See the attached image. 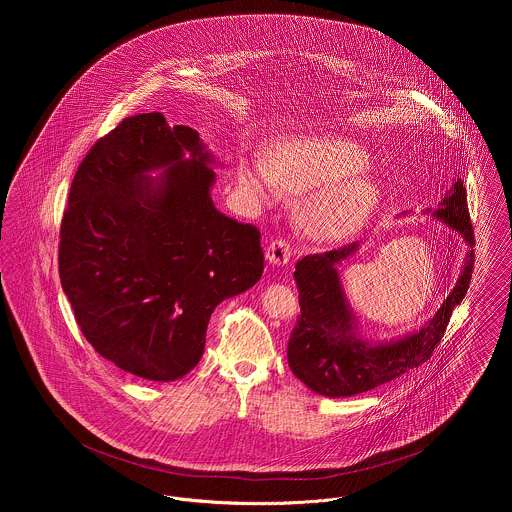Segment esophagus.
Segmentation results:
<instances>
[{
	"label": "esophagus",
	"instance_id": "obj_1",
	"mask_svg": "<svg viewBox=\"0 0 512 512\" xmlns=\"http://www.w3.org/2000/svg\"><path fill=\"white\" fill-rule=\"evenodd\" d=\"M290 256H292V248H290V244L286 242V240H282V238H276V240H272L268 246H266V258H268V262H272V264H286V262H290Z\"/></svg>",
	"mask_w": 512,
	"mask_h": 512
}]
</instances>
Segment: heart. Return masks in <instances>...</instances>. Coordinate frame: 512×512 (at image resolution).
Returning <instances> with one entry per match:
<instances>
[{
	"mask_svg": "<svg viewBox=\"0 0 512 512\" xmlns=\"http://www.w3.org/2000/svg\"><path fill=\"white\" fill-rule=\"evenodd\" d=\"M368 157L357 144L335 136H293L272 147L268 161L240 167V183L260 199L284 191L311 195L303 209V228L319 240L353 232L378 199V187L363 175Z\"/></svg>",
	"mask_w": 512,
	"mask_h": 512,
	"instance_id": "b5f03b06",
	"label": "heart"
}]
</instances>
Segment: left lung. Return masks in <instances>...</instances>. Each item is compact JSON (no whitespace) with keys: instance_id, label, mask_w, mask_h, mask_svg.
<instances>
[{"instance_id":"obj_1","label":"left lung","mask_w":512,"mask_h":512,"mask_svg":"<svg viewBox=\"0 0 512 512\" xmlns=\"http://www.w3.org/2000/svg\"><path fill=\"white\" fill-rule=\"evenodd\" d=\"M432 217L463 236L469 246L465 266L438 313L420 331L396 341L368 343L357 335V321L341 286L339 264L359 250V242L305 256L295 264L293 278L301 311L288 343V363L293 374L313 392L331 398L361 394L402 376L434 355L453 307L469 290L475 262V234L461 179L453 183Z\"/></svg>"}]
</instances>
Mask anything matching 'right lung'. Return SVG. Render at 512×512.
I'll use <instances>...</instances> for the list:
<instances>
[{
  "label": "right lung",
  "instance_id": "add662e5",
  "mask_svg": "<svg viewBox=\"0 0 512 512\" xmlns=\"http://www.w3.org/2000/svg\"><path fill=\"white\" fill-rule=\"evenodd\" d=\"M211 163L193 128L126 118L78 165L61 222L59 276L82 335L153 382L195 368L215 307L264 272L260 230L211 199Z\"/></svg>",
  "mask_w": 512,
  "mask_h": 512
}]
</instances>
